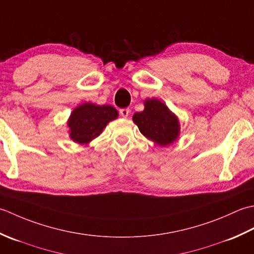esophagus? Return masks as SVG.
I'll use <instances>...</instances> for the list:
<instances>
[{
	"mask_svg": "<svg viewBox=\"0 0 254 254\" xmlns=\"http://www.w3.org/2000/svg\"><path fill=\"white\" fill-rule=\"evenodd\" d=\"M129 113H130L129 108H122V110H120V114H121L122 117H128Z\"/></svg>",
	"mask_w": 254,
	"mask_h": 254,
	"instance_id": "esophagus-1",
	"label": "esophagus"
}]
</instances>
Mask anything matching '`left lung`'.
Instances as JSON below:
<instances>
[{
    "label": "left lung",
    "mask_w": 254,
    "mask_h": 254,
    "mask_svg": "<svg viewBox=\"0 0 254 254\" xmlns=\"http://www.w3.org/2000/svg\"><path fill=\"white\" fill-rule=\"evenodd\" d=\"M132 121L143 136L160 146L171 144L179 136L178 118L156 98L144 102V110L134 113Z\"/></svg>",
    "instance_id": "obj_1"
}]
</instances>
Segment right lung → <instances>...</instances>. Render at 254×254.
I'll use <instances>...</instances> for the list:
<instances>
[{"label": "right lung", "instance_id": "obj_1", "mask_svg": "<svg viewBox=\"0 0 254 254\" xmlns=\"http://www.w3.org/2000/svg\"><path fill=\"white\" fill-rule=\"evenodd\" d=\"M118 112L111 105L98 106L85 103L72 112L68 126L70 137L77 143H89L105 128L107 123L116 120Z\"/></svg>", "mask_w": 254, "mask_h": 254}]
</instances>
